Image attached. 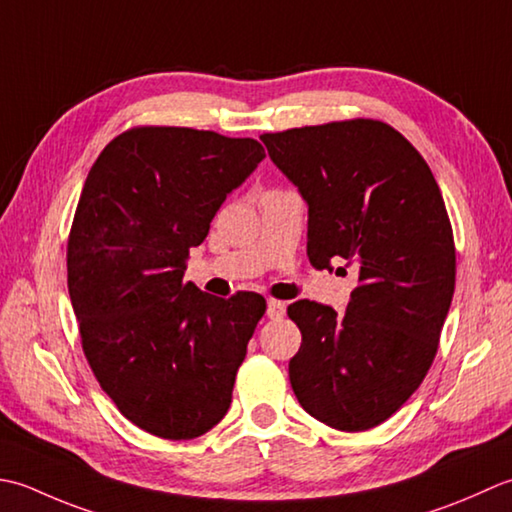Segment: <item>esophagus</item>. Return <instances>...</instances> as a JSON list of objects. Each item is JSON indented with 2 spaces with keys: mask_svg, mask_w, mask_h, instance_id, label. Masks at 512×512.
<instances>
[{
  "mask_svg": "<svg viewBox=\"0 0 512 512\" xmlns=\"http://www.w3.org/2000/svg\"><path fill=\"white\" fill-rule=\"evenodd\" d=\"M285 311H287V305H285V302L274 300V298H269V300H267V316H269V318H280V316H285Z\"/></svg>",
  "mask_w": 512,
  "mask_h": 512,
  "instance_id": "obj_1",
  "label": "esophagus"
}]
</instances>
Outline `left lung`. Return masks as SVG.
I'll use <instances>...</instances> for the list:
<instances>
[{"mask_svg":"<svg viewBox=\"0 0 512 512\" xmlns=\"http://www.w3.org/2000/svg\"><path fill=\"white\" fill-rule=\"evenodd\" d=\"M260 141L307 203L309 263L358 269L344 314L311 300L289 305L302 333L291 389L331 429H373L420 387L451 309L455 245L442 192L420 152L382 121L307 125Z\"/></svg>","mask_w":512,"mask_h":512,"instance_id":"left-lung-1","label":"left lung"}]
</instances>
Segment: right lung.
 Wrapping results in <instances>:
<instances>
[{
	"label": "right lung",
	"mask_w": 512,
	"mask_h": 512,
	"mask_svg": "<svg viewBox=\"0 0 512 512\" xmlns=\"http://www.w3.org/2000/svg\"><path fill=\"white\" fill-rule=\"evenodd\" d=\"M265 148L210 130L134 128L88 172L68 241V291L101 389L139 429L192 440L223 420L265 298L183 283L225 198Z\"/></svg>",
	"instance_id": "obj_1"
}]
</instances>
